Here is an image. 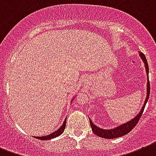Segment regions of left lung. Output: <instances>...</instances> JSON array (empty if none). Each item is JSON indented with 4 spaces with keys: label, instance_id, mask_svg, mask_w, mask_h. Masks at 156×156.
I'll list each match as a JSON object with an SVG mask.
<instances>
[{
    "label": "left lung",
    "instance_id": "8db88e82",
    "mask_svg": "<svg viewBox=\"0 0 156 156\" xmlns=\"http://www.w3.org/2000/svg\"><path fill=\"white\" fill-rule=\"evenodd\" d=\"M140 57L142 58V61L144 62L145 63V67H146V72H147V98H146V101L144 102V105L142 106V110L140 111V112L137 114V115L135 118H133V119H131L130 121L125 123V124H122L119 127H116L113 129H100L98 126H96L95 124H93V122L89 119V122H90V125H91L92 130L93 132L95 134L98 136L100 137H102V138H109V139H112V138H116V137H119L124 136V135H126L127 133L131 131V130L133 129V128L136 126V124L138 123L140 118L142 116V112L144 111L145 106L147 104V101H148V98H149L150 95V81H149V67H148V63H147V58L142 53H140Z\"/></svg>",
    "mask_w": 156,
    "mask_h": 156
}]
</instances>
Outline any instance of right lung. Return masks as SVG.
<instances>
[{
	"mask_svg": "<svg viewBox=\"0 0 156 156\" xmlns=\"http://www.w3.org/2000/svg\"><path fill=\"white\" fill-rule=\"evenodd\" d=\"M66 120H67V119H65L64 122H63V124H62V125L61 127L59 128L57 130V131L52 133L51 134L47 135V136H44V137H37L36 138H37V139H41V140H49V139H52V138H54V137H58L59 135H61L62 133H63V131H64L65 127H66Z\"/></svg>",
	"mask_w": 156,
	"mask_h": 156,
	"instance_id": "add662e5",
	"label": "right lung"
}]
</instances>
